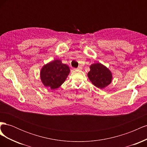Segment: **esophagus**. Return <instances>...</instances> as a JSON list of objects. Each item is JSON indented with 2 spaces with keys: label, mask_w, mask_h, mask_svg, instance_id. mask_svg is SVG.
<instances>
[{
  "label": "esophagus",
  "mask_w": 147,
  "mask_h": 147,
  "mask_svg": "<svg viewBox=\"0 0 147 147\" xmlns=\"http://www.w3.org/2000/svg\"><path fill=\"white\" fill-rule=\"evenodd\" d=\"M77 69H78V70H82V67L80 66V67H78L77 68Z\"/></svg>",
  "instance_id": "34e87169"
}]
</instances>
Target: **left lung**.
<instances>
[{"mask_svg": "<svg viewBox=\"0 0 147 147\" xmlns=\"http://www.w3.org/2000/svg\"><path fill=\"white\" fill-rule=\"evenodd\" d=\"M90 71L88 73V78L95 86L104 89L112 81V73L109 68L100 63L92 64L90 66Z\"/></svg>", "mask_w": 147, "mask_h": 147, "instance_id": "left-lung-1", "label": "left lung"}]
</instances>
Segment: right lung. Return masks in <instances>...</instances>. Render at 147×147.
<instances>
[{
    "instance_id": "add662e5",
    "label": "right lung",
    "mask_w": 147,
    "mask_h": 147,
    "mask_svg": "<svg viewBox=\"0 0 147 147\" xmlns=\"http://www.w3.org/2000/svg\"><path fill=\"white\" fill-rule=\"evenodd\" d=\"M70 73L69 67L59 59H55L42 67L40 73L41 82L45 87L51 90L60 87Z\"/></svg>"
}]
</instances>
